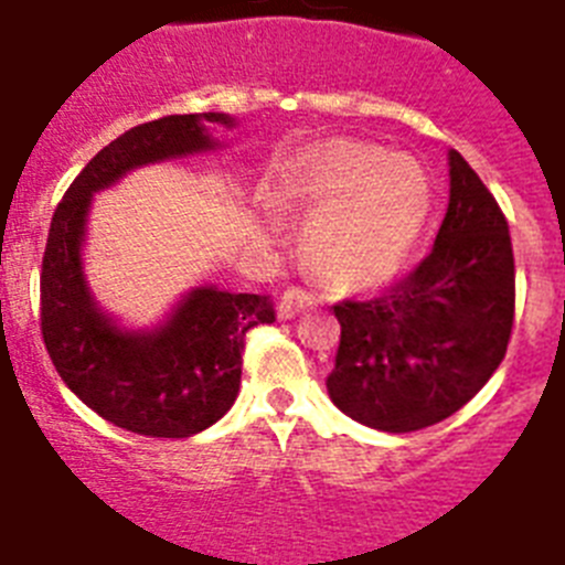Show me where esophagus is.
I'll return each instance as SVG.
<instances>
[{"instance_id":"esophagus-1","label":"esophagus","mask_w":565,"mask_h":565,"mask_svg":"<svg viewBox=\"0 0 565 565\" xmlns=\"http://www.w3.org/2000/svg\"><path fill=\"white\" fill-rule=\"evenodd\" d=\"M311 303H315V297H311L309 291H303V288H286L277 303V318L279 320L297 318V315H300L303 309H309Z\"/></svg>"}]
</instances>
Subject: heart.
I'll list each match as a JSON object with an SVG mask.
<instances>
[{
  "label": "heart",
  "mask_w": 565,
  "mask_h": 565,
  "mask_svg": "<svg viewBox=\"0 0 565 565\" xmlns=\"http://www.w3.org/2000/svg\"><path fill=\"white\" fill-rule=\"evenodd\" d=\"M277 201L309 215L306 250L329 282L376 288L414 254L431 212V183L414 157L359 139H323L279 171ZM259 224L268 233L282 227L270 195L262 198Z\"/></svg>",
  "instance_id": "obj_1"
}]
</instances>
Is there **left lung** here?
I'll list each match as a JSON object with an SVG mask.
<instances>
[{
    "label": "left lung",
    "mask_w": 565,
    "mask_h": 565,
    "mask_svg": "<svg viewBox=\"0 0 565 565\" xmlns=\"http://www.w3.org/2000/svg\"><path fill=\"white\" fill-rule=\"evenodd\" d=\"M329 399L355 423L405 435L452 417L502 364L513 327L508 221L449 148V210L435 247L387 295L335 306Z\"/></svg>",
    "instance_id": "left-lung-1"
}]
</instances>
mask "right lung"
I'll list each match as a JSON object with an SVG mask.
<instances>
[{
  "label": "right lung",
  "instance_id": "right-lung-1",
  "mask_svg": "<svg viewBox=\"0 0 565 565\" xmlns=\"http://www.w3.org/2000/svg\"><path fill=\"white\" fill-rule=\"evenodd\" d=\"M236 128L230 113L166 116L125 130L72 180L49 227L40 274V329L72 394L134 435L192 437L236 403L247 329L274 323L262 295L189 288L154 327H125L102 309L84 270L93 198L154 162L215 154L212 130Z\"/></svg>",
  "mask_w": 565,
  "mask_h": 565
}]
</instances>
